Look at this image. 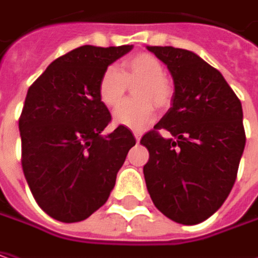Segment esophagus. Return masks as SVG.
<instances>
[{
	"mask_svg": "<svg viewBox=\"0 0 258 258\" xmlns=\"http://www.w3.org/2000/svg\"><path fill=\"white\" fill-rule=\"evenodd\" d=\"M134 136H135V139H136V142H139V141H141V136H142V134H141L139 131H134Z\"/></svg>",
	"mask_w": 258,
	"mask_h": 258,
	"instance_id": "esophagus-1",
	"label": "esophagus"
}]
</instances>
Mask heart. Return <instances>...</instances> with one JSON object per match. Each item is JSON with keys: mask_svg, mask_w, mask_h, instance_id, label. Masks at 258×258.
<instances>
[{"mask_svg": "<svg viewBox=\"0 0 258 258\" xmlns=\"http://www.w3.org/2000/svg\"><path fill=\"white\" fill-rule=\"evenodd\" d=\"M135 86L134 100H126L113 113L114 122L132 129H142L154 120L156 107L166 109L172 103L173 85L165 76L164 64L149 53L129 55L120 63V72L107 67L99 80L97 93L107 107L123 100L129 85Z\"/></svg>", "mask_w": 258, "mask_h": 258, "instance_id": "1", "label": "heart"}]
</instances>
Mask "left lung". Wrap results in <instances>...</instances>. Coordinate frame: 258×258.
<instances>
[{"label": "left lung", "instance_id": "left-lung-1", "mask_svg": "<svg viewBox=\"0 0 258 258\" xmlns=\"http://www.w3.org/2000/svg\"><path fill=\"white\" fill-rule=\"evenodd\" d=\"M148 50L171 72L175 93L172 107L141 139L149 151L146 186L169 220L203 223L223 205L237 178L245 146L241 102L223 75L192 51Z\"/></svg>", "mask_w": 258, "mask_h": 258}]
</instances>
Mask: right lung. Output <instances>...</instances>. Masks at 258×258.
<instances>
[{
    "mask_svg": "<svg viewBox=\"0 0 258 258\" xmlns=\"http://www.w3.org/2000/svg\"><path fill=\"white\" fill-rule=\"evenodd\" d=\"M132 45H83L55 58L30 86L18 120L21 165L40 208L61 223H77L103 205L129 149L132 132L112 116L97 85Z\"/></svg>",
    "mask_w": 258,
    "mask_h": 258,
    "instance_id": "right-lung-1",
    "label": "right lung"
}]
</instances>
